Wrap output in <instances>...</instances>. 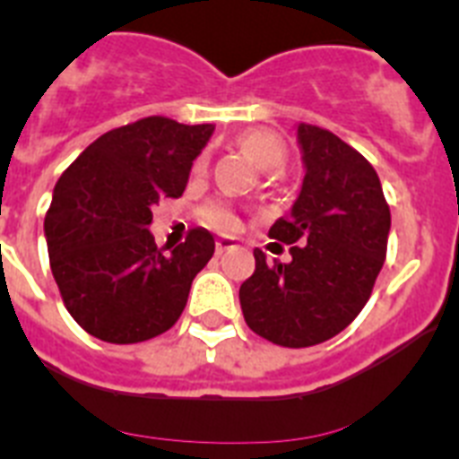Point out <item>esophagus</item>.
I'll return each instance as SVG.
<instances>
[{
  "label": "esophagus",
  "instance_id": "esophagus-1",
  "mask_svg": "<svg viewBox=\"0 0 459 459\" xmlns=\"http://www.w3.org/2000/svg\"><path fill=\"white\" fill-rule=\"evenodd\" d=\"M232 248H234L232 238H218L216 241V255H222L225 250H232Z\"/></svg>",
  "mask_w": 459,
  "mask_h": 459
}]
</instances>
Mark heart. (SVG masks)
Here are the masks:
<instances>
[{
	"label": "heart",
	"mask_w": 459,
	"mask_h": 459,
	"mask_svg": "<svg viewBox=\"0 0 459 459\" xmlns=\"http://www.w3.org/2000/svg\"><path fill=\"white\" fill-rule=\"evenodd\" d=\"M237 144L241 147V152L262 169V172L275 174L285 168L287 144L282 142V137L275 135L269 128H248V131H243L241 135L237 137ZM206 158H197L195 169L202 172ZM206 221L213 227H218V230H225V232H230V230L237 227V218H234L232 211H227L225 206H211V209L206 211Z\"/></svg>",
	"instance_id": "heart-1"
}]
</instances>
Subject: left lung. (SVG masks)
<instances>
[{"mask_svg":"<svg viewBox=\"0 0 459 459\" xmlns=\"http://www.w3.org/2000/svg\"><path fill=\"white\" fill-rule=\"evenodd\" d=\"M301 193L271 238L290 243L291 262L266 264L255 250V273L238 290L255 333L282 347H312L350 326L368 303L386 259L391 209L375 168L319 126L296 124Z\"/></svg>","mask_w":459,"mask_h":459,"instance_id":"obj_1","label":"left lung"}]
</instances>
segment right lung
Returning <instances> with one entry per match:
<instances>
[{
    "label": "right lung",
    "instance_id": "obj_1",
    "mask_svg": "<svg viewBox=\"0 0 459 459\" xmlns=\"http://www.w3.org/2000/svg\"><path fill=\"white\" fill-rule=\"evenodd\" d=\"M213 128L147 117L91 142L56 181L43 225L50 269L66 310L93 338L142 342L181 317L216 241L197 227L160 253L152 206L181 197Z\"/></svg>",
    "mask_w": 459,
    "mask_h": 459
}]
</instances>
